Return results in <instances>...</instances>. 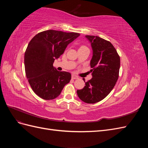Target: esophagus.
<instances>
[{
	"instance_id": "34e87169",
	"label": "esophagus",
	"mask_w": 148,
	"mask_h": 148,
	"mask_svg": "<svg viewBox=\"0 0 148 148\" xmlns=\"http://www.w3.org/2000/svg\"><path fill=\"white\" fill-rule=\"evenodd\" d=\"M71 78L73 79H78V77H77V76H76V75H72V76H71Z\"/></svg>"
}]
</instances>
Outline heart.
<instances>
[{"label": "heart", "mask_w": 148, "mask_h": 148, "mask_svg": "<svg viewBox=\"0 0 148 148\" xmlns=\"http://www.w3.org/2000/svg\"><path fill=\"white\" fill-rule=\"evenodd\" d=\"M82 47H85V46H82Z\"/></svg>", "instance_id": "obj_1"}]
</instances>
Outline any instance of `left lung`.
<instances>
[{
  "mask_svg": "<svg viewBox=\"0 0 148 148\" xmlns=\"http://www.w3.org/2000/svg\"><path fill=\"white\" fill-rule=\"evenodd\" d=\"M86 38L92 49L90 62L92 78L77 92L82 101L94 104L104 99L115 86L119 78L120 59L110 42L95 36L86 35Z\"/></svg>",
  "mask_w": 148,
  "mask_h": 148,
  "instance_id": "left-lung-1",
  "label": "left lung"
}]
</instances>
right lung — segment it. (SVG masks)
I'll return each mask as SVG.
<instances>
[{
  "mask_svg": "<svg viewBox=\"0 0 148 148\" xmlns=\"http://www.w3.org/2000/svg\"><path fill=\"white\" fill-rule=\"evenodd\" d=\"M79 35L50 29L39 33L29 42L24 59L26 76L33 91L42 99H55L70 82L71 74L57 71L53 63Z\"/></svg>",
  "mask_w": 148,
  "mask_h": 148,
  "instance_id": "1",
  "label": "right lung"
}]
</instances>
